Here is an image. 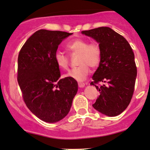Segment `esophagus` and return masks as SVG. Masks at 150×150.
Wrapping results in <instances>:
<instances>
[{
	"label": "esophagus",
	"instance_id": "1",
	"mask_svg": "<svg viewBox=\"0 0 150 150\" xmlns=\"http://www.w3.org/2000/svg\"><path fill=\"white\" fill-rule=\"evenodd\" d=\"M78 85H79V86L80 87V88H83V87H84L85 86V83H78Z\"/></svg>",
	"mask_w": 150,
	"mask_h": 150
}]
</instances>
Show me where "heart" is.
<instances>
[{
    "label": "heart",
    "instance_id": "b5f03b06",
    "mask_svg": "<svg viewBox=\"0 0 150 150\" xmlns=\"http://www.w3.org/2000/svg\"><path fill=\"white\" fill-rule=\"evenodd\" d=\"M67 50L71 54H79V66L69 71L65 76L81 81L86 79L90 73V66L96 67L99 65L102 57V50L96 42H89L83 38H76L68 42ZM54 61L62 69H67L69 65V59L62 52L57 51L54 54Z\"/></svg>",
    "mask_w": 150,
    "mask_h": 150
}]
</instances>
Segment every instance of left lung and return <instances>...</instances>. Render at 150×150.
Masks as SVG:
<instances>
[{"mask_svg":"<svg viewBox=\"0 0 150 150\" xmlns=\"http://www.w3.org/2000/svg\"><path fill=\"white\" fill-rule=\"evenodd\" d=\"M81 33L96 40L102 50L101 61L91 83L100 92L93 107L105 115H120L131 101L137 76L132 47L122 35L108 27L83 30ZM99 82L104 84L95 85Z\"/></svg>","mask_w":150,"mask_h":150,"instance_id":"1","label":"left lung"}]
</instances>
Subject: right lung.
Instances as JSON below:
<instances>
[{"label":"right lung","instance_id":"right-lung-1","mask_svg":"<svg viewBox=\"0 0 150 150\" xmlns=\"http://www.w3.org/2000/svg\"><path fill=\"white\" fill-rule=\"evenodd\" d=\"M72 33L40 30L22 47L18 59V82L29 110L47 122L61 120L69 112L78 91L72 78L60 79L54 54Z\"/></svg>","mask_w":150,"mask_h":150}]
</instances>
